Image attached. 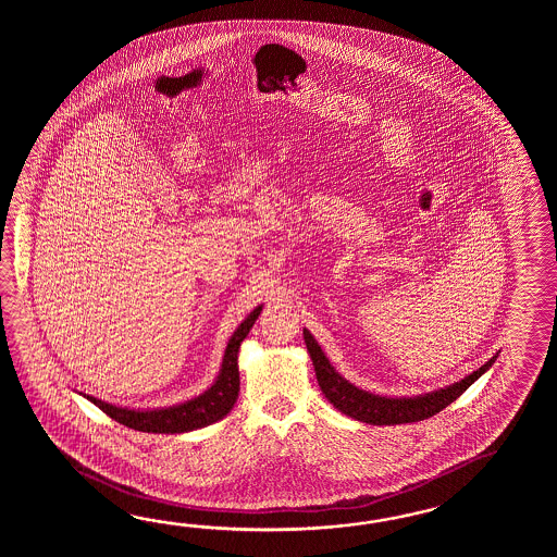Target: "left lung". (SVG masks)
<instances>
[{
    "mask_svg": "<svg viewBox=\"0 0 557 557\" xmlns=\"http://www.w3.org/2000/svg\"><path fill=\"white\" fill-rule=\"evenodd\" d=\"M302 334H305L308 355L312 358V364L317 370L320 391L329 398V403L336 410H341L343 414L372 424V426L410 424V422H420L430 416L438 414L440 410H444L456 398H460L463 392L468 391L473 382L484 374L485 370H490L497 358V356L490 358L484 367L478 368L466 379L454 382L446 388L412 396V398H388V396H379V394L356 388L355 384H350L334 370L329 358L322 352L319 343L314 341V336L307 329L302 331Z\"/></svg>",
    "mask_w": 557,
    "mask_h": 557,
    "instance_id": "1",
    "label": "left lung"
}]
</instances>
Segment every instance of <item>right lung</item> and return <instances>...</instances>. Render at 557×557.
<instances>
[{"label": "right lung", "instance_id": "1", "mask_svg": "<svg viewBox=\"0 0 557 557\" xmlns=\"http://www.w3.org/2000/svg\"><path fill=\"white\" fill-rule=\"evenodd\" d=\"M262 307H257L247 319L240 322L235 334L226 344L225 358L221 364V372L214 380L209 391L202 392L197 398H190L187 403L169 406V408H153V410H131L113 404L103 403L94 396H85L89 403H94L99 410H103L109 418H113L123 426L151 432V434H183L197 428L209 426L216 420H223L231 408L235 406L240 391L238 380V348L247 338L255 320L259 319Z\"/></svg>", "mask_w": 557, "mask_h": 557}]
</instances>
